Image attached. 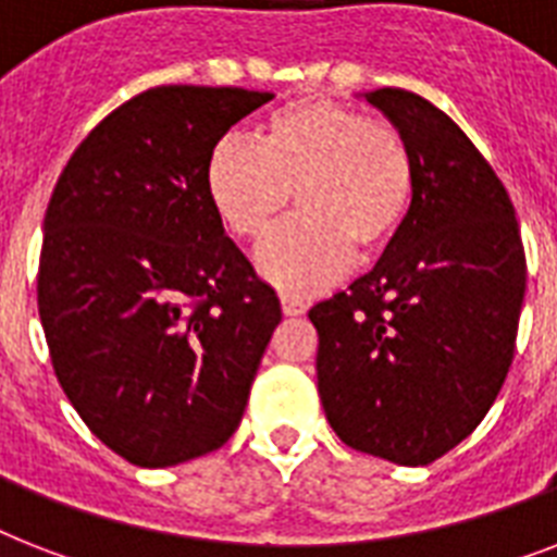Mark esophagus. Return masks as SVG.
I'll return each instance as SVG.
<instances>
[{
  "label": "esophagus",
  "instance_id": "1",
  "mask_svg": "<svg viewBox=\"0 0 557 557\" xmlns=\"http://www.w3.org/2000/svg\"><path fill=\"white\" fill-rule=\"evenodd\" d=\"M280 304H283V314H286V318H297V314H304L306 309H309L304 297L295 295H280Z\"/></svg>",
  "mask_w": 557,
  "mask_h": 557
}]
</instances>
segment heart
<instances>
[{"instance_id": "heart-1", "label": "heart", "mask_w": 557, "mask_h": 557, "mask_svg": "<svg viewBox=\"0 0 557 557\" xmlns=\"http://www.w3.org/2000/svg\"><path fill=\"white\" fill-rule=\"evenodd\" d=\"M219 222L257 239L297 196L300 213L260 245L274 286L309 295L372 260L398 236L416 196L413 152L389 121L330 98H297L271 112L260 138L225 135L205 164Z\"/></svg>"}]
</instances>
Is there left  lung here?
Wrapping results in <instances>:
<instances>
[{
	"label": "left lung",
	"mask_w": 557,
	"mask_h": 557,
	"mask_svg": "<svg viewBox=\"0 0 557 557\" xmlns=\"http://www.w3.org/2000/svg\"><path fill=\"white\" fill-rule=\"evenodd\" d=\"M405 135L416 196L375 269L309 309L318 393L349 448L428 466L483 422L515 358L527 253L471 138L405 89L364 95Z\"/></svg>",
	"instance_id": "obj_1"
}]
</instances>
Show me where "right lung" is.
Masks as SVG:
<instances>
[{"mask_svg":"<svg viewBox=\"0 0 557 557\" xmlns=\"http://www.w3.org/2000/svg\"><path fill=\"white\" fill-rule=\"evenodd\" d=\"M271 98L141 91L83 138L51 193L37 271L51 364L89 431L133 466L222 448L283 318L205 190L213 144Z\"/></svg>","mask_w":557,"mask_h":557,"instance_id":"right-lung-1","label":"right lung"}]
</instances>
